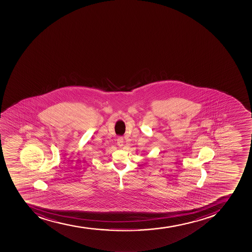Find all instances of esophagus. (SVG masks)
Here are the masks:
<instances>
[{
    "label": "esophagus",
    "mask_w": 252,
    "mask_h": 252,
    "mask_svg": "<svg viewBox=\"0 0 252 252\" xmlns=\"http://www.w3.org/2000/svg\"><path fill=\"white\" fill-rule=\"evenodd\" d=\"M123 143H124V139H123V137H119L118 139V142H117V144H118V146L123 147Z\"/></svg>",
    "instance_id": "1"
}]
</instances>
